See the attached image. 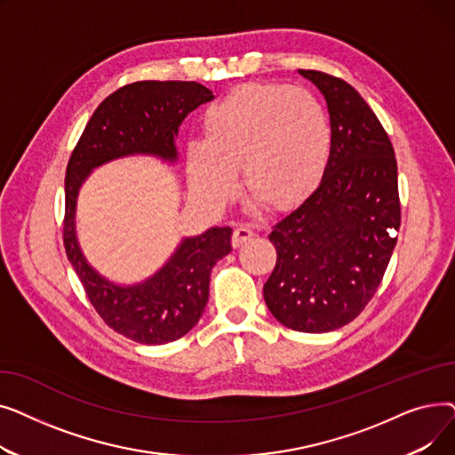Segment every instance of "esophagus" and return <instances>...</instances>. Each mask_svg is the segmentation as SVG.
<instances>
[{
	"instance_id": "obj_1",
	"label": "esophagus",
	"mask_w": 455,
	"mask_h": 455,
	"mask_svg": "<svg viewBox=\"0 0 455 455\" xmlns=\"http://www.w3.org/2000/svg\"><path fill=\"white\" fill-rule=\"evenodd\" d=\"M252 235H254V230L249 225H237L234 228V234H232V245L234 247H240L242 243L251 240Z\"/></svg>"
}]
</instances>
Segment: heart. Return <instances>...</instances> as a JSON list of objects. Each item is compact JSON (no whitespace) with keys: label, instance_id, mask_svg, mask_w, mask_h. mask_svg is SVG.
<instances>
[{"label":"heart","instance_id":"b5f03b06","mask_svg":"<svg viewBox=\"0 0 455 455\" xmlns=\"http://www.w3.org/2000/svg\"><path fill=\"white\" fill-rule=\"evenodd\" d=\"M331 153L323 103L290 84H243L204 112V138L186 146L194 196L210 208L234 194L243 167L251 194L271 208L297 203L315 186Z\"/></svg>","mask_w":455,"mask_h":455}]
</instances>
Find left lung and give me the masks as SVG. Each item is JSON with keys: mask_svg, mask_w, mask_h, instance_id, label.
<instances>
[{"mask_svg": "<svg viewBox=\"0 0 455 455\" xmlns=\"http://www.w3.org/2000/svg\"><path fill=\"white\" fill-rule=\"evenodd\" d=\"M324 95L331 153L319 186L273 225L276 266L264 299L297 331L338 330L363 312L389 266L400 228L398 170L387 132L357 90L299 69Z\"/></svg>", "mask_w": 455, "mask_h": 455, "instance_id": "8db88e82", "label": "left lung"}]
</instances>
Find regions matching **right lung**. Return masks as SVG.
Returning <instances> with one entry per match:
<instances>
[{
    "label": "right lung",
    "mask_w": 455,
    "mask_h": 455,
    "mask_svg": "<svg viewBox=\"0 0 455 455\" xmlns=\"http://www.w3.org/2000/svg\"><path fill=\"white\" fill-rule=\"evenodd\" d=\"M213 100L194 81H140L116 90L95 108L71 153L66 170L64 247L83 288L101 319L141 345L180 339L194 328L208 302L213 266L232 251L230 227H212L182 237L173 254L151 276L117 283L95 271L77 240L79 191L98 167L125 156L146 155L175 164V138L184 117Z\"/></svg>",
    "instance_id": "1"
}]
</instances>
